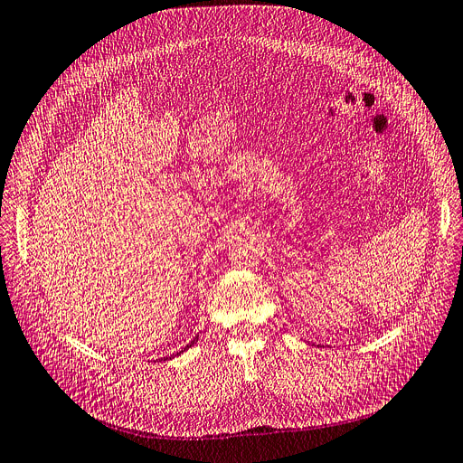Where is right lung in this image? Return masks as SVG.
Listing matches in <instances>:
<instances>
[{"instance_id":"obj_1","label":"right lung","mask_w":463,"mask_h":463,"mask_svg":"<svg viewBox=\"0 0 463 463\" xmlns=\"http://www.w3.org/2000/svg\"><path fill=\"white\" fill-rule=\"evenodd\" d=\"M196 341H198V337H194V339H193V341H191V343H189V345H187V346H185V348H182V350H180V352H177V354H184V352H185V350H187V348H191V346H193V345H194V343H196Z\"/></svg>"}]
</instances>
